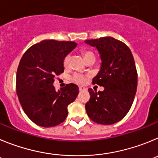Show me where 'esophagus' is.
Here are the masks:
<instances>
[{"mask_svg":"<svg viewBox=\"0 0 158 158\" xmlns=\"http://www.w3.org/2000/svg\"><path fill=\"white\" fill-rule=\"evenodd\" d=\"M79 90L81 91V90H84V89H86V88L83 87V86H79Z\"/></svg>","mask_w":158,"mask_h":158,"instance_id":"esophagus-1","label":"esophagus"}]
</instances>
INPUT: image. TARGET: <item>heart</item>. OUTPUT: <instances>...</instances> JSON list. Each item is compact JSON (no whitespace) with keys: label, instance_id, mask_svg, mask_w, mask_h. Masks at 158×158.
Here are the masks:
<instances>
[{"label":"heart","instance_id":"heart-1","mask_svg":"<svg viewBox=\"0 0 158 158\" xmlns=\"http://www.w3.org/2000/svg\"><path fill=\"white\" fill-rule=\"evenodd\" d=\"M81 52H82V56H83V57L85 58L86 60L90 59V58H95L94 53L91 50H89V49H82V50L81 51ZM70 60H71L70 54L66 55L63 60L64 67H65V68L69 67V64H70ZM87 78H88V76H85V75H82V74H79V73H75L73 76L71 77V79H72L73 82H76V83L83 84V83H85V82H86Z\"/></svg>","mask_w":158,"mask_h":158}]
</instances>
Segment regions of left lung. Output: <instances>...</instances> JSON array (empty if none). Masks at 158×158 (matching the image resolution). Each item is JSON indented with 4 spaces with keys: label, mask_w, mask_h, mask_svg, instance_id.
Here are the masks:
<instances>
[{
    "label": "left lung",
    "mask_w": 158,
    "mask_h": 158,
    "mask_svg": "<svg viewBox=\"0 0 158 158\" xmlns=\"http://www.w3.org/2000/svg\"><path fill=\"white\" fill-rule=\"evenodd\" d=\"M85 42L98 49L102 60L92 83L105 87L98 92L88 89L90 98L85 106L86 113L95 123L113 124L127 115L135 96L138 74L134 57L126 44L112 37Z\"/></svg>",
    "instance_id": "left-lung-1"
}]
</instances>
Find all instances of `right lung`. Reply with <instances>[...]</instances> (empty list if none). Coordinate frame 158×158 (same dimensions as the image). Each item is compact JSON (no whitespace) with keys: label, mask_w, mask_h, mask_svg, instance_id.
Instances as JSON below:
<instances>
[{"label":"right lung","mask_w":158,"mask_h":158,"mask_svg":"<svg viewBox=\"0 0 158 158\" xmlns=\"http://www.w3.org/2000/svg\"><path fill=\"white\" fill-rule=\"evenodd\" d=\"M77 44L44 40L24 52L16 73V93L20 105L31 121L45 127L64 122L68 106L76 100L79 87L67 84L56 91L53 82L64 72L63 60Z\"/></svg>","instance_id":"right-lung-1"}]
</instances>
